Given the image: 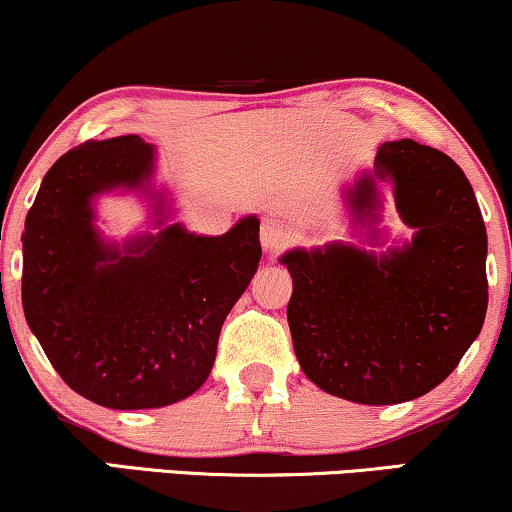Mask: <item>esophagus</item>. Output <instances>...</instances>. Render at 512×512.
I'll return each mask as SVG.
<instances>
[{
    "label": "esophagus",
    "mask_w": 512,
    "mask_h": 512,
    "mask_svg": "<svg viewBox=\"0 0 512 512\" xmlns=\"http://www.w3.org/2000/svg\"><path fill=\"white\" fill-rule=\"evenodd\" d=\"M260 241H262V248L267 252H276L281 248H286L290 243V229L286 222H281V219H264L262 222V229H260Z\"/></svg>",
    "instance_id": "obj_1"
}]
</instances>
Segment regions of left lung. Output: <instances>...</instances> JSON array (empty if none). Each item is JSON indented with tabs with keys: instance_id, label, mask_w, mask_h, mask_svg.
<instances>
[{
	"instance_id": "8db88e82",
	"label": "left lung",
	"mask_w": 512,
	"mask_h": 512,
	"mask_svg": "<svg viewBox=\"0 0 512 512\" xmlns=\"http://www.w3.org/2000/svg\"><path fill=\"white\" fill-rule=\"evenodd\" d=\"M378 184L392 186L411 243L375 255L352 243L295 248L288 326L304 375L333 397L399 404L442 383L487 314V229L468 177L413 139L385 141L345 193L354 224L378 238Z\"/></svg>"
}]
</instances>
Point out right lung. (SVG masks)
Masks as SVG:
<instances>
[{
  "mask_svg": "<svg viewBox=\"0 0 512 512\" xmlns=\"http://www.w3.org/2000/svg\"><path fill=\"white\" fill-rule=\"evenodd\" d=\"M155 151L139 134L84 141L51 165L25 217L23 312L70 390L108 409H160L208 380L226 314L262 257L260 219L222 236L181 224L125 243L94 226L99 193L151 191Z\"/></svg>",
  "mask_w": 512,
  "mask_h": 512,
  "instance_id": "1",
  "label": "right lung"
}]
</instances>
